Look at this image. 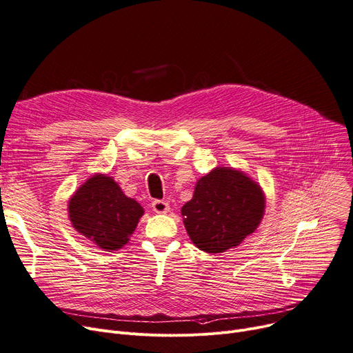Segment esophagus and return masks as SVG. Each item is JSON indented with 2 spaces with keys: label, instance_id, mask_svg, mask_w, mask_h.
Returning <instances> with one entry per match:
<instances>
[{
  "label": "esophagus",
  "instance_id": "obj_1",
  "mask_svg": "<svg viewBox=\"0 0 353 353\" xmlns=\"http://www.w3.org/2000/svg\"><path fill=\"white\" fill-rule=\"evenodd\" d=\"M152 208L156 213H167L170 210V205L164 200H154L152 203Z\"/></svg>",
  "mask_w": 353,
  "mask_h": 353
}]
</instances>
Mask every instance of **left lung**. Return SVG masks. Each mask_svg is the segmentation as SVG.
Listing matches in <instances>:
<instances>
[{"mask_svg": "<svg viewBox=\"0 0 353 353\" xmlns=\"http://www.w3.org/2000/svg\"><path fill=\"white\" fill-rule=\"evenodd\" d=\"M266 197L261 184L233 167H214L196 181L192 200L181 208L192 242L208 253L239 246L263 219Z\"/></svg>", "mask_w": 353, "mask_h": 353, "instance_id": "left-lung-1", "label": "left lung"}]
</instances>
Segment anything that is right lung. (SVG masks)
Listing matches in <instances>:
<instances>
[{"mask_svg":"<svg viewBox=\"0 0 353 353\" xmlns=\"http://www.w3.org/2000/svg\"><path fill=\"white\" fill-rule=\"evenodd\" d=\"M144 209L127 197L113 177L96 173L68 200V219L80 234L105 252L121 249L137 228Z\"/></svg>","mask_w":353,"mask_h":353,"instance_id":"right-lung-1","label":"right lung"}]
</instances>
